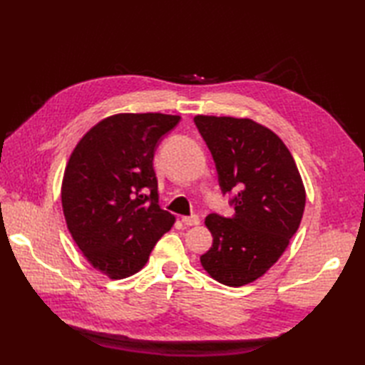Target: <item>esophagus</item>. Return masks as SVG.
I'll use <instances>...</instances> for the list:
<instances>
[{
	"label": "esophagus",
	"mask_w": 365,
	"mask_h": 365,
	"mask_svg": "<svg viewBox=\"0 0 365 365\" xmlns=\"http://www.w3.org/2000/svg\"><path fill=\"white\" fill-rule=\"evenodd\" d=\"M182 222L185 224V226H199L200 220H199V216L191 215V216H183Z\"/></svg>",
	"instance_id": "1"
}]
</instances>
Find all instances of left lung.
I'll list each match as a JSON object with an SVG mask.
<instances>
[{"label":"left lung","mask_w":365,"mask_h":365,"mask_svg":"<svg viewBox=\"0 0 365 365\" xmlns=\"http://www.w3.org/2000/svg\"><path fill=\"white\" fill-rule=\"evenodd\" d=\"M195 123L212 152L222 195L237 191L232 218H205L213 245L200 263L215 281L242 287L265 274L297 234L304 185L290 150L269 128L227 115H196Z\"/></svg>","instance_id":"obj_1"}]
</instances>
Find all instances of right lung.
<instances>
[{
  "label": "right lung",
  "mask_w": 365,
  "mask_h": 365,
  "mask_svg": "<svg viewBox=\"0 0 365 365\" xmlns=\"http://www.w3.org/2000/svg\"><path fill=\"white\" fill-rule=\"evenodd\" d=\"M180 115L122 113L100 120L76 144L61 199L84 257L110 279L138 273L175 218L158 205L153 155Z\"/></svg>",
  "instance_id": "1"
}]
</instances>
